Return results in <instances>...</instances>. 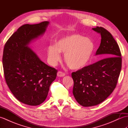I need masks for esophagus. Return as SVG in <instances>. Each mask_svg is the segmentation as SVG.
I'll return each mask as SVG.
<instances>
[{
	"label": "esophagus",
	"mask_w": 128,
	"mask_h": 128,
	"mask_svg": "<svg viewBox=\"0 0 128 128\" xmlns=\"http://www.w3.org/2000/svg\"><path fill=\"white\" fill-rule=\"evenodd\" d=\"M66 75V74L62 72H57V76L58 77H64Z\"/></svg>",
	"instance_id": "esophagus-1"
}]
</instances>
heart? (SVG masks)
<instances>
[{"instance_id": "obj_1", "label": "heart", "mask_w": 128, "mask_h": 128, "mask_svg": "<svg viewBox=\"0 0 128 128\" xmlns=\"http://www.w3.org/2000/svg\"><path fill=\"white\" fill-rule=\"evenodd\" d=\"M94 44L88 38L79 34H71L62 37L56 45L47 49L48 60L52 66L60 59V53L64 54V61L70 69L78 70L88 64L93 55Z\"/></svg>"}]
</instances>
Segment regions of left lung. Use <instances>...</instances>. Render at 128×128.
Instances as JSON below:
<instances>
[{
  "instance_id": "left-lung-1",
  "label": "left lung",
  "mask_w": 128,
  "mask_h": 128,
  "mask_svg": "<svg viewBox=\"0 0 128 128\" xmlns=\"http://www.w3.org/2000/svg\"><path fill=\"white\" fill-rule=\"evenodd\" d=\"M92 30L101 36L96 56L102 55L104 58L72 74L73 94L84 107L96 106L104 101L116 88L122 69L120 49L112 35L102 27Z\"/></svg>"
}]
</instances>
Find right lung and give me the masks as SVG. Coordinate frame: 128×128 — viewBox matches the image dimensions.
<instances>
[{"label": "right lung", "mask_w": 128, "mask_h": 128, "mask_svg": "<svg viewBox=\"0 0 128 128\" xmlns=\"http://www.w3.org/2000/svg\"><path fill=\"white\" fill-rule=\"evenodd\" d=\"M50 22L25 24L5 43L3 56L4 76L14 96L19 101L37 106L44 101L57 70L45 64L28 47L32 40L44 34Z\"/></svg>", "instance_id": "obj_1"}]
</instances>
